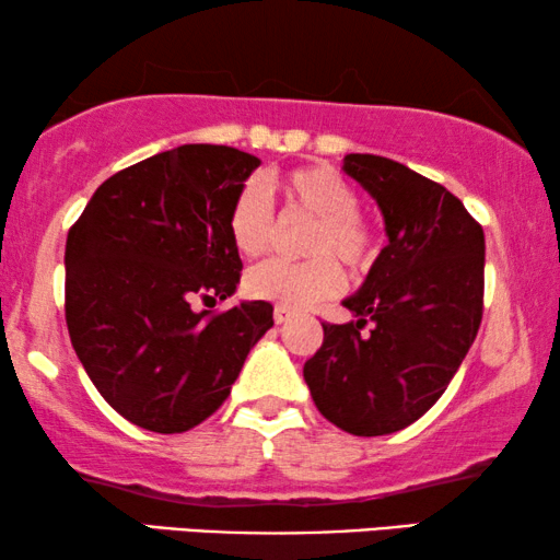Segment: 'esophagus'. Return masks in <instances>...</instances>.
I'll list each match as a JSON object with an SVG mask.
<instances>
[{"instance_id": "obj_1", "label": "esophagus", "mask_w": 560, "mask_h": 560, "mask_svg": "<svg viewBox=\"0 0 560 560\" xmlns=\"http://www.w3.org/2000/svg\"><path fill=\"white\" fill-rule=\"evenodd\" d=\"M272 316H275V324H285V320L293 318V311L285 308V305H275Z\"/></svg>"}]
</instances>
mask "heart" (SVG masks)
<instances>
[{"mask_svg":"<svg viewBox=\"0 0 560 560\" xmlns=\"http://www.w3.org/2000/svg\"><path fill=\"white\" fill-rule=\"evenodd\" d=\"M282 196V217L313 219L303 240V262L272 259L244 278V290L257 301L285 305L290 311L311 308L339 295L343 288L341 259L351 272H370L380 259V232L357 209V194L339 173L324 165L295 167L275 183ZM226 232L242 257L267 255L278 234L270 198L257 183H244L226 211Z\"/></svg>","mask_w":560,"mask_h":560,"instance_id":"1","label":"heart"}]
</instances>
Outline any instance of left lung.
<instances>
[{
	"mask_svg": "<svg viewBox=\"0 0 560 560\" xmlns=\"http://www.w3.org/2000/svg\"><path fill=\"white\" fill-rule=\"evenodd\" d=\"M343 171L377 201L389 244L343 301L359 320L320 324L324 343L303 377L336 428L385 435L433 408L477 339L485 232L451 190L402 163L354 152Z\"/></svg>",
	"mask_w": 560,
	"mask_h": 560,
	"instance_id": "obj_1",
	"label": "left lung"
}]
</instances>
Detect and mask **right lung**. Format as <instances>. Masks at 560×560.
<instances>
[{"label":"right lung","mask_w":560,"mask_h":560,"mask_svg":"<svg viewBox=\"0 0 560 560\" xmlns=\"http://www.w3.org/2000/svg\"><path fill=\"white\" fill-rule=\"evenodd\" d=\"M259 160L180 144L114 173L66 242V324L83 370L129 423L183 433L232 393L272 305L226 301L242 259L226 211Z\"/></svg>","instance_id":"add662e5"}]
</instances>
